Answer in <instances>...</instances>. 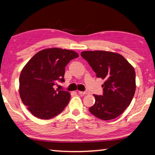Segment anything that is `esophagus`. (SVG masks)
Returning a JSON list of instances; mask_svg holds the SVG:
<instances>
[{"label":"esophagus","instance_id":"obj_1","mask_svg":"<svg viewBox=\"0 0 155 155\" xmlns=\"http://www.w3.org/2000/svg\"><path fill=\"white\" fill-rule=\"evenodd\" d=\"M78 94H79L80 95L84 96V95H86V94H88L89 92L87 91H78Z\"/></svg>","mask_w":155,"mask_h":155}]
</instances>
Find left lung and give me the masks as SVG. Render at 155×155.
Masks as SVG:
<instances>
[{
    "instance_id": "1",
    "label": "left lung",
    "mask_w": 155,
    "mask_h": 155,
    "mask_svg": "<svg viewBox=\"0 0 155 155\" xmlns=\"http://www.w3.org/2000/svg\"><path fill=\"white\" fill-rule=\"evenodd\" d=\"M96 74L104 79L103 96L94 95L95 103L89 111L103 120L114 119L130 104L135 92V69L118 53L104 51L81 53Z\"/></svg>"
}]
</instances>
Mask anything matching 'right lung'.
<instances>
[{"label": "right lung", "mask_w": 155, "mask_h": 155, "mask_svg": "<svg viewBox=\"0 0 155 155\" xmlns=\"http://www.w3.org/2000/svg\"><path fill=\"white\" fill-rule=\"evenodd\" d=\"M78 57V53L70 50L46 48L37 52L25 65L20 75L19 94L34 116L51 119L68 105L70 94L55 90L53 86L58 81L64 82L65 67Z\"/></svg>", "instance_id": "1"}]
</instances>
